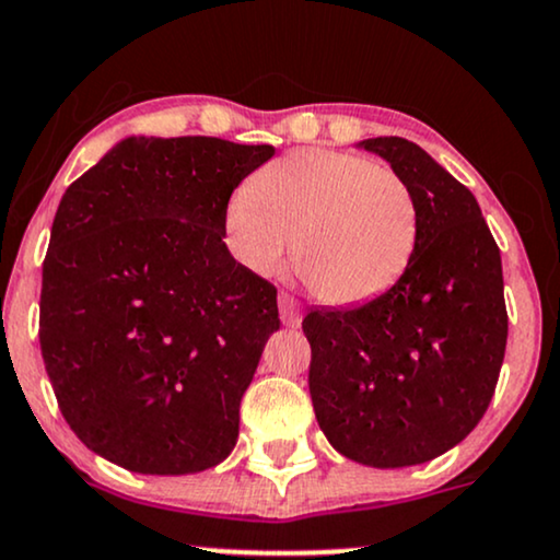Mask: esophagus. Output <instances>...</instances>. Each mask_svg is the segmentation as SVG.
Listing matches in <instances>:
<instances>
[{
    "mask_svg": "<svg viewBox=\"0 0 560 560\" xmlns=\"http://www.w3.org/2000/svg\"><path fill=\"white\" fill-rule=\"evenodd\" d=\"M279 313H281V323H284L287 328H296V325L302 323L300 302H296L292 294L287 292L279 294Z\"/></svg>",
    "mask_w": 560,
    "mask_h": 560,
    "instance_id": "obj_1",
    "label": "esophagus"
}]
</instances>
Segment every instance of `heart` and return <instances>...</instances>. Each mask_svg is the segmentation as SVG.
Listing matches in <instances>:
<instances>
[{
	"label": "heart",
	"mask_w": 560,
	"mask_h": 560,
	"mask_svg": "<svg viewBox=\"0 0 560 560\" xmlns=\"http://www.w3.org/2000/svg\"><path fill=\"white\" fill-rule=\"evenodd\" d=\"M232 253L276 276L292 241L294 271L320 302L362 304L406 271L419 203L398 170L359 154L302 150L271 162L224 209Z\"/></svg>",
	"instance_id": "1"
}]
</instances>
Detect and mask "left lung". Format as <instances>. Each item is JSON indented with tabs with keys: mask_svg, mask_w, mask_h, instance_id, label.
<instances>
[{
	"mask_svg": "<svg viewBox=\"0 0 560 560\" xmlns=\"http://www.w3.org/2000/svg\"><path fill=\"white\" fill-rule=\"evenodd\" d=\"M419 203V240L385 294L310 310V395L328 442L353 463H429L478 427L506 351L501 253L476 196L413 141H359Z\"/></svg>",
	"mask_w": 560,
	"mask_h": 560,
	"instance_id": "1",
	"label": "left lung"
}]
</instances>
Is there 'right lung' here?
<instances>
[{
    "label": "right lung",
    "instance_id": "obj_1",
    "mask_svg": "<svg viewBox=\"0 0 560 560\" xmlns=\"http://www.w3.org/2000/svg\"><path fill=\"white\" fill-rule=\"evenodd\" d=\"M271 144L129 137L56 209L40 353L69 427L126 470L186 476L235 450L279 330L276 287L224 245V209Z\"/></svg>",
    "mask_w": 560,
    "mask_h": 560
}]
</instances>
